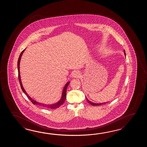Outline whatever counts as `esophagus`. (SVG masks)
Returning <instances> with one entry per match:
<instances>
[{
  "label": "esophagus",
  "instance_id": "obj_1",
  "mask_svg": "<svg viewBox=\"0 0 147 147\" xmlns=\"http://www.w3.org/2000/svg\"><path fill=\"white\" fill-rule=\"evenodd\" d=\"M72 77L73 78H79L80 77V74L78 71H74L72 73Z\"/></svg>",
  "mask_w": 147,
  "mask_h": 147
}]
</instances>
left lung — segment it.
<instances>
[{"mask_svg":"<svg viewBox=\"0 0 147 147\" xmlns=\"http://www.w3.org/2000/svg\"><path fill=\"white\" fill-rule=\"evenodd\" d=\"M124 53H125V50H124ZM86 100L87 101L88 103H90V105H92V106H100V105H102V104H105V103H107V102H103V103H94V102H91L90 101H89V100H88L87 98H86Z\"/></svg>","mask_w":147,"mask_h":147,"instance_id":"1","label":"left lung"}]
</instances>
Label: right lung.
<instances>
[{"mask_svg":"<svg viewBox=\"0 0 147 147\" xmlns=\"http://www.w3.org/2000/svg\"><path fill=\"white\" fill-rule=\"evenodd\" d=\"M25 50V49H24V50H23L22 52L21 53H20V56H19V58H18V63H17V67H18V79H19V83H20V87H21V88H22V91L27 95V96L28 97V99L31 101V102L33 103V104H34V105H38V106H40L43 107H45V108H48V109H56L57 108L59 107L61 105H62L63 103H64V102H65V99H66V91H67V88L68 87V85H69L70 82H69H69H68L65 84V87H64L63 89L62 95H61V96H62L61 98V99H60L59 101L58 102H56V103H53V104H51V105H47V104L40 103V102H39L36 101V100L32 99L31 97H30V96L28 95V94H27V93L26 92V91H25L24 88L23 86H22V81H21V79H20V59H21V58H22V54L24 53V52Z\"/></svg>","mask_w":147,"mask_h":147,"instance_id":"obj_1","label":"right lung"}]
</instances>
